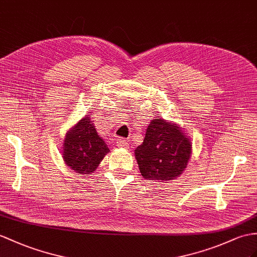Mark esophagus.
Here are the masks:
<instances>
[{
	"label": "esophagus",
	"mask_w": 257,
	"mask_h": 257,
	"mask_svg": "<svg viewBox=\"0 0 257 257\" xmlns=\"http://www.w3.org/2000/svg\"><path fill=\"white\" fill-rule=\"evenodd\" d=\"M116 143H117L118 146L124 147V148H127L128 145H130L128 141H126L125 139H122V137H121V139H117V140H116Z\"/></svg>",
	"instance_id": "esophagus-1"
}]
</instances>
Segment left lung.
I'll return each instance as SVG.
<instances>
[{
	"label": "left lung",
	"mask_w": 257,
	"mask_h": 257,
	"mask_svg": "<svg viewBox=\"0 0 257 257\" xmlns=\"http://www.w3.org/2000/svg\"><path fill=\"white\" fill-rule=\"evenodd\" d=\"M192 145L177 124L156 117L146 130L135 158L142 176L147 180L169 181L181 176L191 158Z\"/></svg>",
	"instance_id": "1"
}]
</instances>
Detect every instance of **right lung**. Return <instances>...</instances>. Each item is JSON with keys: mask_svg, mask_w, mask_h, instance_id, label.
<instances>
[{"mask_svg": "<svg viewBox=\"0 0 257 257\" xmlns=\"http://www.w3.org/2000/svg\"><path fill=\"white\" fill-rule=\"evenodd\" d=\"M110 152L107 144L97 133L89 115L67 131L63 144V159L66 166L79 174H89Z\"/></svg>", "mask_w": 257, "mask_h": 257, "instance_id": "right-lung-1", "label": "right lung"}]
</instances>
